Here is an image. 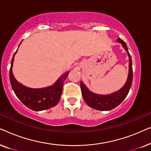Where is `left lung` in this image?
<instances>
[{
    "label": "left lung",
    "instance_id": "obj_1",
    "mask_svg": "<svg viewBox=\"0 0 151 151\" xmlns=\"http://www.w3.org/2000/svg\"><path fill=\"white\" fill-rule=\"evenodd\" d=\"M117 41L121 43L124 49L127 52L129 58V75L127 82L120 89L116 92L109 95H99L94 93L88 90L85 84L80 82L82 94L86 104L91 108L99 111H110L115 108L126 98L131 88L132 81H133V67H132V60L131 55L128 50V47L124 41L118 38Z\"/></svg>",
    "mask_w": 151,
    "mask_h": 151
}]
</instances>
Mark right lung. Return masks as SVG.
<instances>
[{"instance_id": "add662e5", "label": "right lung", "mask_w": 151, "mask_h": 151, "mask_svg": "<svg viewBox=\"0 0 151 151\" xmlns=\"http://www.w3.org/2000/svg\"><path fill=\"white\" fill-rule=\"evenodd\" d=\"M17 51L18 49L12 58L11 67L9 69L10 82L16 96L27 107L35 111L46 110L55 106L60 99L64 82L69 75V72H66L64 75L60 76L52 86L41 88L27 87L16 80L12 72L14 56L17 53Z\"/></svg>"}]
</instances>
